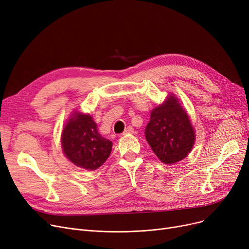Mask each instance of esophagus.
<instances>
[{"label":"esophagus","mask_w":249,"mask_h":249,"mask_svg":"<svg viewBox=\"0 0 249 249\" xmlns=\"http://www.w3.org/2000/svg\"><path fill=\"white\" fill-rule=\"evenodd\" d=\"M134 132V129L131 127V126H129V127H127L126 129H125V131L123 132V135H128V134H132Z\"/></svg>","instance_id":"1"}]
</instances>
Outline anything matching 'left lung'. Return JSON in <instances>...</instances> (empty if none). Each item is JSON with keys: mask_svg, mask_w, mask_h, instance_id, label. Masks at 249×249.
Segmentation results:
<instances>
[{"mask_svg": "<svg viewBox=\"0 0 249 249\" xmlns=\"http://www.w3.org/2000/svg\"><path fill=\"white\" fill-rule=\"evenodd\" d=\"M145 138L159 160L175 164L186 159L196 140L190 117L178 97L171 94L150 113Z\"/></svg>", "mask_w": 249, "mask_h": 249, "instance_id": "obj_1", "label": "left lung"}]
</instances>
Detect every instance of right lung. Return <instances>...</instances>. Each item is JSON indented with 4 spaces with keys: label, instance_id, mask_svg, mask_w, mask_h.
<instances>
[{
    "label": "right lung",
    "instance_id": "obj_1",
    "mask_svg": "<svg viewBox=\"0 0 249 249\" xmlns=\"http://www.w3.org/2000/svg\"><path fill=\"white\" fill-rule=\"evenodd\" d=\"M113 143L103 137L89 114L74 111L61 132L62 151L71 163L87 171H96L107 160Z\"/></svg>",
    "mask_w": 249,
    "mask_h": 249
}]
</instances>
